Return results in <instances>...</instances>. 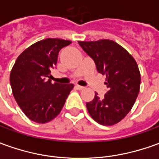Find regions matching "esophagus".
Wrapping results in <instances>:
<instances>
[{
    "instance_id": "esophagus-1",
    "label": "esophagus",
    "mask_w": 159,
    "mask_h": 159,
    "mask_svg": "<svg viewBox=\"0 0 159 159\" xmlns=\"http://www.w3.org/2000/svg\"><path fill=\"white\" fill-rule=\"evenodd\" d=\"M75 88H76V89H78V90H83L85 87H84V86H79V85H76V86H75Z\"/></svg>"
}]
</instances>
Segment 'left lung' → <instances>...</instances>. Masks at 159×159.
Instances as JSON below:
<instances>
[{
  "label": "left lung",
  "mask_w": 159,
  "mask_h": 159,
  "mask_svg": "<svg viewBox=\"0 0 159 159\" xmlns=\"http://www.w3.org/2000/svg\"><path fill=\"white\" fill-rule=\"evenodd\" d=\"M93 60L98 73L106 75L107 90L100 98L86 103L91 117L103 125L119 123L128 114L139 93L140 73L137 62L129 52L110 40L78 41Z\"/></svg>",
  "instance_id": "left-lung-1"
}]
</instances>
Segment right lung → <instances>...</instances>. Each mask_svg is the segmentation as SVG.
I'll return each instance as SVG.
<instances>
[{"mask_svg": "<svg viewBox=\"0 0 159 159\" xmlns=\"http://www.w3.org/2000/svg\"><path fill=\"white\" fill-rule=\"evenodd\" d=\"M70 40L48 38L23 51L12 68L10 85L18 106L36 123L51 121L61 112L73 84L52 83L51 69L57 63L61 48Z\"/></svg>", "mask_w": 159, "mask_h": 159, "instance_id": "add662e5", "label": "right lung"}]
</instances>
